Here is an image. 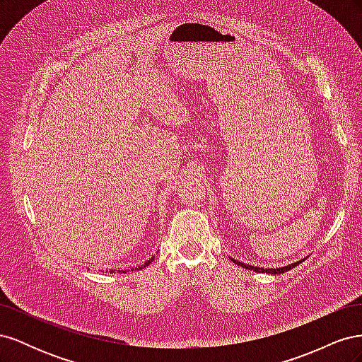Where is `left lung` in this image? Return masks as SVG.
<instances>
[{"label":"left lung","instance_id":"obj_1","mask_svg":"<svg viewBox=\"0 0 362 362\" xmlns=\"http://www.w3.org/2000/svg\"><path fill=\"white\" fill-rule=\"evenodd\" d=\"M231 259L235 262V264L242 266L243 269H249V270H254V272H258V273H272V275H278V273L288 272V270H291L293 267H296L298 264H300V262L303 261V259H300V261H296V262H291V264H288V266H282V267H276V269H264V267H257V266H249V264H245V262L238 261V259H234V258H231Z\"/></svg>","mask_w":362,"mask_h":362}]
</instances>
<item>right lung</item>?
<instances>
[{
    "label": "right lung",
    "mask_w": 362,
    "mask_h": 362,
    "mask_svg": "<svg viewBox=\"0 0 362 362\" xmlns=\"http://www.w3.org/2000/svg\"><path fill=\"white\" fill-rule=\"evenodd\" d=\"M152 261H154V257H152V258H151V259H148V261H146V262H145V264H144V267H146V266H149V264H151V262H152ZM136 269H137V270H139V269H141V266H139V267H134V269H131V270H136ZM115 272H116V270H110V273H115ZM127 272H128V270H120V273H127Z\"/></svg>",
    "instance_id": "right-lung-1"
}]
</instances>
